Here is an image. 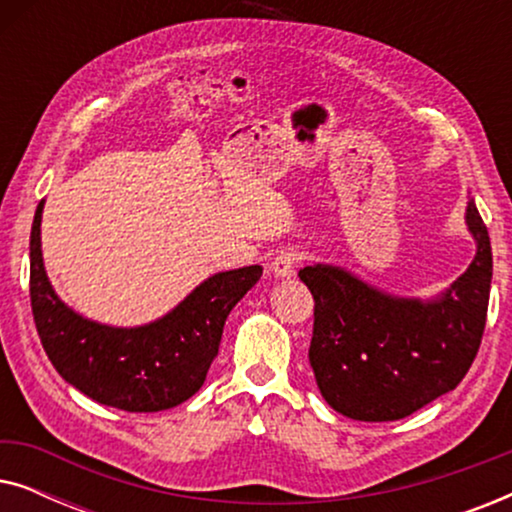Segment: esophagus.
Segmentation results:
<instances>
[{
	"label": "esophagus",
	"mask_w": 512,
	"mask_h": 512,
	"mask_svg": "<svg viewBox=\"0 0 512 512\" xmlns=\"http://www.w3.org/2000/svg\"><path fill=\"white\" fill-rule=\"evenodd\" d=\"M300 261H303V254H300V251H293V249L279 251V254L272 258L270 270L275 277H291L293 272H296V265Z\"/></svg>",
	"instance_id": "esophagus-1"
}]
</instances>
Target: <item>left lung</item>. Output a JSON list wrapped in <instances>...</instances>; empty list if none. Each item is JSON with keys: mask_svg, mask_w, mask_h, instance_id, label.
I'll return each instance as SVG.
<instances>
[{"mask_svg": "<svg viewBox=\"0 0 512 512\" xmlns=\"http://www.w3.org/2000/svg\"><path fill=\"white\" fill-rule=\"evenodd\" d=\"M478 251L438 298H398L338 265L298 272L314 298L310 366L326 403L359 422H394L464 380L480 349L492 286V244L468 200Z\"/></svg>", "mask_w": 512, "mask_h": 512, "instance_id": "left-lung-1", "label": "left lung"}]
</instances>
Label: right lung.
Masks as SVG:
<instances>
[{
	"instance_id": "right-lung-1",
	"label": "right lung",
	"mask_w": 512,
	"mask_h": 512,
	"mask_svg": "<svg viewBox=\"0 0 512 512\" xmlns=\"http://www.w3.org/2000/svg\"><path fill=\"white\" fill-rule=\"evenodd\" d=\"M41 212L44 200L30 235V300L41 345L62 380L93 401L125 412H160L188 401L205 384L219 354L223 324L261 279V265L216 272L151 324H97L62 303L48 282Z\"/></svg>"
}]
</instances>
